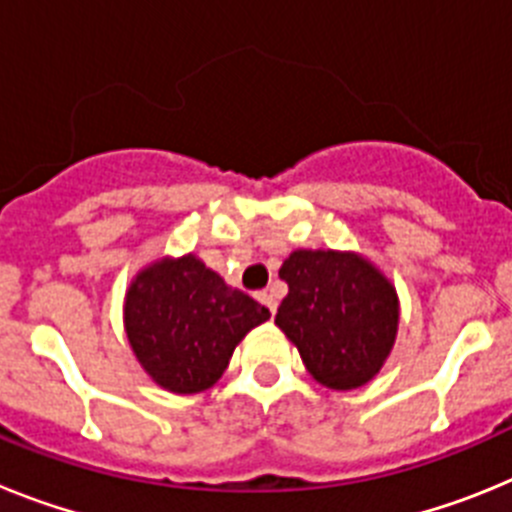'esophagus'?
I'll return each mask as SVG.
<instances>
[{
	"label": "esophagus",
	"instance_id": "1",
	"mask_svg": "<svg viewBox=\"0 0 512 512\" xmlns=\"http://www.w3.org/2000/svg\"><path fill=\"white\" fill-rule=\"evenodd\" d=\"M256 297H259V302H261V305H266V307H269V312H271V315H274V312H277V297L271 295L269 289H264V292H259V295H256Z\"/></svg>",
	"mask_w": 512,
	"mask_h": 512
}]
</instances>
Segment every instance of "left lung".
Returning <instances> with one entry per match:
<instances>
[{
	"label": "left lung",
	"mask_w": 512,
	"mask_h": 512,
	"mask_svg": "<svg viewBox=\"0 0 512 512\" xmlns=\"http://www.w3.org/2000/svg\"><path fill=\"white\" fill-rule=\"evenodd\" d=\"M279 277L289 292L274 323L307 372L328 390H359L390 359L400 297L384 271L356 251L297 248Z\"/></svg>",
	"instance_id": "8db88e82"
}]
</instances>
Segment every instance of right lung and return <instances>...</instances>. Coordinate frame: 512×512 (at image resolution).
Instances as JSON below:
<instances>
[{
  "label": "right lung",
  "mask_w": 512,
  "mask_h": 512,
  "mask_svg": "<svg viewBox=\"0 0 512 512\" xmlns=\"http://www.w3.org/2000/svg\"><path fill=\"white\" fill-rule=\"evenodd\" d=\"M269 318L264 305L230 287L194 253L161 256L143 266L122 305L135 359L174 395L210 390L248 330Z\"/></svg>",
  "instance_id": "right-lung-1"
}]
</instances>
